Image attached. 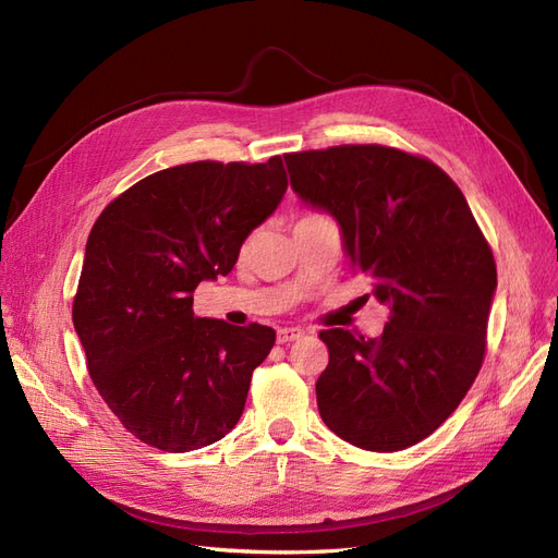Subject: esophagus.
Wrapping results in <instances>:
<instances>
[{"label": "esophagus", "mask_w": 558, "mask_h": 558, "mask_svg": "<svg viewBox=\"0 0 558 558\" xmlns=\"http://www.w3.org/2000/svg\"><path fill=\"white\" fill-rule=\"evenodd\" d=\"M300 337H305V330H300V328H279L277 330V342L279 344L295 342V340H300Z\"/></svg>", "instance_id": "1"}]
</instances>
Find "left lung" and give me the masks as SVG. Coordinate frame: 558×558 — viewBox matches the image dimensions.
<instances>
[{"instance_id": "1", "label": "left lung", "mask_w": 558, "mask_h": 558, "mask_svg": "<svg viewBox=\"0 0 558 558\" xmlns=\"http://www.w3.org/2000/svg\"><path fill=\"white\" fill-rule=\"evenodd\" d=\"M302 205L330 214L356 272L391 310L379 337L320 332L324 424L367 451H400L440 428L475 381L496 263L463 193L430 160L361 144L286 156Z\"/></svg>"}]
</instances>
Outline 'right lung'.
<instances>
[{
	"instance_id": "add662e5",
	"label": "right lung",
	"mask_w": 558,
	"mask_h": 558,
	"mask_svg": "<svg viewBox=\"0 0 558 558\" xmlns=\"http://www.w3.org/2000/svg\"><path fill=\"white\" fill-rule=\"evenodd\" d=\"M286 189L281 156L189 162L134 183L95 221L72 318L99 396L142 442L183 453L238 426L277 335L195 316L193 291L230 275Z\"/></svg>"
}]
</instances>
